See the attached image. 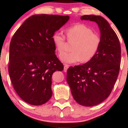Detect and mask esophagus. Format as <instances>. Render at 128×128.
Instances as JSON below:
<instances>
[{
    "label": "esophagus",
    "instance_id": "esophagus-1",
    "mask_svg": "<svg viewBox=\"0 0 128 128\" xmlns=\"http://www.w3.org/2000/svg\"><path fill=\"white\" fill-rule=\"evenodd\" d=\"M69 67V66L67 65V64H64V71L65 72H66L67 70V69H68V68Z\"/></svg>",
    "mask_w": 128,
    "mask_h": 128
}]
</instances>
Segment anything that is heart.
I'll use <instances>...</instances> for the list:
<instances>
[{
  "mask_svg": "<svg viewBox=\"0 0 128 128\" xmlns=\"http://www.w3.org/2000/svg\"><path fill=\"white\" fill-rule=\"evenodd\" d=\"M68 41H75L72 48V52L60 55L62 62L68 64L88 62L94 56L100 44V37L92 29L84 23H78L67 28L66 30ZM52 41L60 54L65 50L66 38L61 32L53 35Z\"/></svg>",
  "mask_w": 128,
  "mask_h": 128,
  "instance_id": "obj_1",
  "label": "heart"
}]
</instances>
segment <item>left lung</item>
<instances>
[{"label":"left lung","mask_w":128,"mask_h":128,"mask_svg":"<svg viewBox=\"0 0 128 128\" xmlns=\"http://www.w3.org/2000/svg\"><path fill=\"white\" fill-rule=\"evenodd\" d=\"M80 19L94 22L100 31V44L90 61L69 67L67 81L74 99L80 105L92 106L110 96L121 62V48L118 36L108 22L101 16L84 15Z\"/></svg>","instance_id":"8db88e82"}]
</instances>
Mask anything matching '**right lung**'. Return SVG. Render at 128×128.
Wrapping results in <instances>:
<instances>
[{
    "instance_id": "add662e5",
    "label": "right lung",
    "mask_w": 128,
    "mask_h": 128,
    "mask_svg": "<svg viewBox=\"0 0 128 128\" xmlns=\"http://www.w3.org/2000/svg\"><path fill=\"white\" fill-rule=\"evenodd\" d=\"M68 19V16L34 15L12 36L9 74L17 94L28 104L42 105L52 96L53 73L64 68L55 54L52 36Z\"/></svg>"
}]
</instances>
